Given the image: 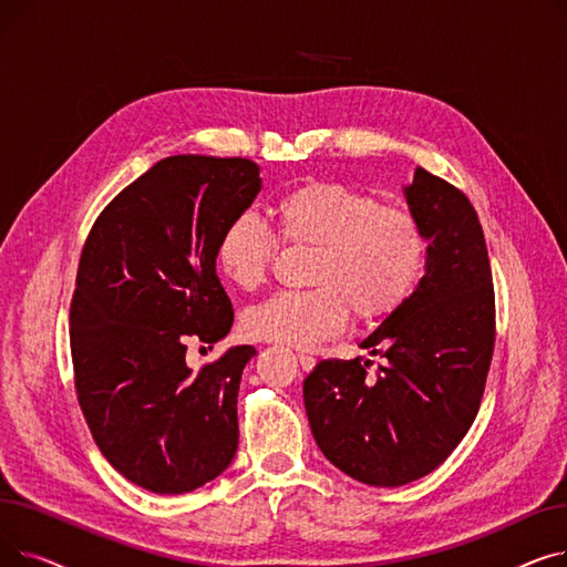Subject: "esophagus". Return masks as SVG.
Listing matches in <instances>:
<instances>
[{"mask_svg": "<svg viewBox=\"0 0 567 567\" xmlns=\"http://www.w3.org/2000/svg\"><path fill=\"white\" fill-rule=\"evenodd\" d=\"M299 363H301V368L306 370V372H310L315 365H317V359H315V355H310V353H299Z\"/></svg>", "mask_w": 567, "mask_h": 567, "instance_id": "esophagus-1", "label": "esophagus"}]
</instances>
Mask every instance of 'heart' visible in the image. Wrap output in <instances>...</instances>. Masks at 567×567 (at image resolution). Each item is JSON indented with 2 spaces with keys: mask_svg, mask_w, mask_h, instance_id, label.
I'll use <instances>...</instances> for the list:
<instances>
[{
  "mask_svg": "<svg viewBox=\"0 0 567 567\" xmlns=\"http://www.w3.org/2000/svg\"><path fill=\"white\" fill-rule=\"evenodd\" d=\"M278 236L255 216L225 225L216 266L241 291L266 287L280 241L312 248L308 291L280 293L244 315L252 340L310 349L344 331L353 312L359 323L389 319L421 282L430 238L402 206H385L363 188L310 178L285 190L274 208Z\"/></svg>",
  "mask_w": 567,
  "mask_h": 567,
  "instance_id": "heart-1",
  "label": "heart"
}]
</instances>
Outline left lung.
Masks as SVG:
<instances>
[{"mask_svg":"<svg viewBox=\"0 0 567 567\" xmlns=\"http://www.w3.org/2000/svg\"><path fill=\"white\" fill-rule=\"evenodd\" d=\"M430 238L427 271L361 342L372 361H319L303 381L315 441L331 464L372 487H400L441 466L478 415L496 340L483 225L468 197L415 169L404 188Z\"/></svg>","mask_w":567,"mask_h":567,"instance_id":"left-lung-1","label":"left lung"}]
</instances>
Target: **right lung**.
Segmentation results:
<instances>
[{"label": "right lung", "mask_w": 567, "mask_h": 567, "mask_svg": "<svg viewBox=\"0 0 567 567\" xmlns=\"http://www.w3.org/2000/svg\"><path fill=\"white\" fill-rule=\"evenodd\" d=\"M257 172L248 158H163L82 246L69 317L75 395L105 460L154 494L193 492L236 453L238 383L257 349L231 347L199 370L186 353L231 329L216 244L259 193Z\"/></svg>", "instance_id": "obj_1"}]
</instances>
